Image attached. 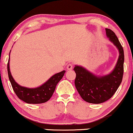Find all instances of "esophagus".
I'll list each match as a JSON object with an SVG mask.
<instances>
[{
	"label": "esophagus",
	"instance_id": "obj_1",
	"mask_svg": "<svg viewBox=\"0 0 133 133\" xmlns=\"http://www.w3.org/2000/svg\"><path fill=\"white\" fill-rule=\"evenodd\" d=\"M73 68V65L71 64H69L67 65V69L68 70H72Z\"/></svg>",
	"mask_w": 133,
	"mask_h": 133
}]
</instances>
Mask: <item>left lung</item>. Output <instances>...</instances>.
<instances>
[{"label":"left lung","instance_id":"8db88e82","mask_svg":"<svg viewBox=\"0 0 133 133\" xmlns=\"http://www.w3.org/2000/svg\"><path fill=\"white\" fill-rule=\"evenodd\" d=\"M106 36L119 50V56L115 68L110 74L97 76L81 66L76 65L75 86L81 97L85 101L100 104L106 101L114 95L123 79L124 55L123 48L116 36L109 29H106Z\"/></svg>","mask_w":133,"mask_h":133}]
</instances>
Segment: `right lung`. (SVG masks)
<instances>
[{"label":"right lung","instance_id":"obj_1","mask_svg":"<svg viewBox=\"0 0 133 133\" xmlns=\"http://www.w3.org/2000/svg\"><path fill=\"white\" fill-rule=\"evenodd\" d=\"M7 71L9 80L14 91L21 100L28 104H41L50 99L54 93L57 83L62 78L65 71L54 74L42 86L36 88H28L22 87L15 81L9 68V59L7 64Z\"/></svg>","mask_w":133,"mask_h":133}]
</instances>
